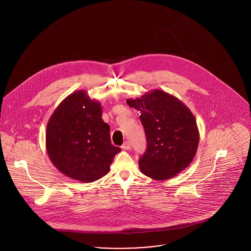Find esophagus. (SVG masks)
Here are the masks:
<instances>
[{"instance_id":"esophagus-1","label":"esophagus","mask_w":251,"mask_h":251,"mask_svg":"<svg viewBox=\"0 0 251 251\" xmlns=\"http://www.w3.org/2000/svg\"><path fill=\"white\" fill-rule=\"evenodd\" d=\"M121 148L123 149V150H130L131 149V143L129 142V141H125L123 145L121 146Z\"/></svg>"}]
</instances>
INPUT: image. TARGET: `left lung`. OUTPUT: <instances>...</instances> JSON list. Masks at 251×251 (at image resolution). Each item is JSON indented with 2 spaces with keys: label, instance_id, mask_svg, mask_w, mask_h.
<instances>
[{
  "label": "left lung",
  "instance_id": "obj_1",
  "mask_svg": "<svg viewBox=\"0 0 251 251\" xmlns=\"http://www.w3.org/2000/svg\"><path fill=\"white\" fill-rule=\"evenodd\" d=\"M127 103L140 112L147 136L146 151L138 161L142 173L167 179L186 168L200 139L191 111L177 98L160 90L127 100Z\"/></svg>",
  "mask_w": 251,
  "mask_h": 251
}]
</instances>
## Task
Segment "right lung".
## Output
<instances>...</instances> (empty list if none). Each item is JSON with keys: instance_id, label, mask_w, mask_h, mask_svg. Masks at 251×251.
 I'll return each instance as SVG.
<instances>
[{"instance_id": "1", "label": "right lung", "mask_w": 251, "mask_h": 251, "mask_svg": "<svg viewBox=\"0 0 251 251\" xmlns=\"http://www.w3.org/2000/svg\"><path fill=\"white\" fill-rule=\"evenodd\" d=\"M101 112L98 101L77 91L63 100L49 120V157L66 176L83 182L100 179L121 151L111 143L110 127Z\"/></svg>"}]
</instances>
